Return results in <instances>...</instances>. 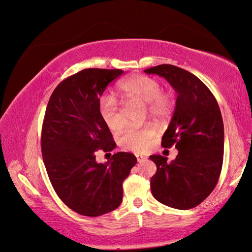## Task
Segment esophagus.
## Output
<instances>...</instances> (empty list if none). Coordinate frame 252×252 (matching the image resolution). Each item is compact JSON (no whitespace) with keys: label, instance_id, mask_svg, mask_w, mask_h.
<instances>
[{"label":"esophagus","instance_id":"obj_1","mask_svg":"<svg viewBox=\"0 0 252 252\" xmlns=\"http://www.w3.org/2000/svg\"><path fill=\"white\" fill-rule=\"evenodd\" d=\"M135 156H136V159H137V162H143V161H145V160L147 159L146 157L142 156V155H135Z\"/></svg>","mask_w":252,"mask_h":252}]
</instances>
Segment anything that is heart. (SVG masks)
I'll list each match as a JSON object with an SVG mask.
<instances>
[{"mask_svg":"<svg viewBox=\"0 0 252 252\" xmlns=\"http://www.w3.org/2000/svg\"><path fill=\"white\" fill-rule=\"evenodd\" d=\"M119 92L122 100L135 99L146 103L148 115L155 119H164L174 108L173 95L161 91V84L157 79L144 74H134L121 82ZM99 114L106 126L112 132L120 131L126 126L119 103L111 96L100 99ZM155 137L156 129L151 125L142 127H131L120 137V145L126 151L144 153L152 146Z\"/></svg>","mask_w":252,"mask_h":252,"instance_id":"heart-1","label":"heart"}]
</instances>
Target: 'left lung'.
<instances>
[{"mask_svg":"<svg viewBox=\"0 0 252 252\" xmlns=\"http://www.w3.org/2000/svg\"><path fill=\"white\" fill-rule=\"evenodd\" d=\"M144 71L163 77L178 94L161 145L175 146L179 154L171 162L161 155L149 157L157 165L153 196L171 208H195L215 189L222 170L224 126L218 101L201 80L180 67L163 63Z\"/></svg>","mask_w":252,"mask_h":252,"instance_id":"8db88e82","label":"left lung"}]
</instances>
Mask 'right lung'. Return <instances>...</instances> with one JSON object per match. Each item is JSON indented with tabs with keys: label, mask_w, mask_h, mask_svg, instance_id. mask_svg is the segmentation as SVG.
<instances>
[{
	"label": "right lung",
	"mask_w": 252,
	"mask_h": 252,
	"mask_svg": "<svg viewBox=\"0 0 252 252\" xmlns=\"http://www.w3.org/2000/svg\"><path fill=\"white\" fill-rule=\"evenodd\" d=\"M121 69L88 68L57 85L47 104L41 151L53 189L66 206L85 217L115 210L122 201V183L136 163L131 153H117L96 162L98 149L116 143L99 114V97Z\"/></svg>",
	"instance_id": "obj_1"
}]
</instances>
